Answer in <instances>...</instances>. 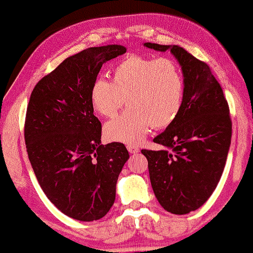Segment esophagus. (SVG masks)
<instances>
[{
	"label": "esophagus",
	"instance_id": "obj_1",
	"mask_svg": "<svg viewBox=\"0 0 253 253\" xmlns=\"http://www.w3.org/2000/svg\"><path fill=\"white\" fill-rule=\"evenodd\" d=\"M126 149H127V151L130 152V154H137V152L139 151V149L137 148V146H135V145H131V144L126 145Z\"/></svg>",
	"mask_w": 253,
	"mask_h": 253
}]
</instances>
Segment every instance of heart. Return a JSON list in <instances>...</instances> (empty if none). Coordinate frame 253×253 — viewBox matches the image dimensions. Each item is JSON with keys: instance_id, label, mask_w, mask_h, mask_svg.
Returning <instances> with one entry per match:
<instances>
[{"instance_id": "heart-1", "label": "heart", "mask_w": 253, "mask_h": 253, "mask_svg": "<svg viewBox=\"0 0 253 253\" xmlns=\"http://www.w3.org/2000/svg\"><path fill=\"white\" fill-rule=\"evenodd\" d=\"M185 83L182 70L168 57L129 55L112 69V81L99 77L91 86L92 107L103 117L112 118L123 108L126 110L104 126L110 141L139 144L151 127L169 126L179 115Z\"/></svg>"}]
</instances>
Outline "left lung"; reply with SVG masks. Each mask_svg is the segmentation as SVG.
Wrapping results in <instances>:
<instances>
[{
  "label": "left lung",
  "mask_w": 253,
  "mask_h": 253,
  "mask_svg": "<svg viewBox=\"0 0 253 253\" xmlns=\"http://www.w3.org/2000/svg\"><path fill=\"white\" fill-rule=\"evenodd\" d=\"M144 45L158 51L170 49L182 65V109L173 123L154 139L167 150L143 149L142 154L148 160L160 204L168 212L186 214L210 198L222 177L232 135L229 104L205 62L178 45Z\"/></svg>",
  "instance_id": "left-lung-1"
}]
</instances>
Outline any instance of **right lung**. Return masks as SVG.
I'll return each mask as SVG.
<instances>
[{"label":"right lung","mask_w":253,"mask_h":253,"mask_svg":"<svg viewBox=\"0 0 253 253\" xmlns=\"http://www.w3.org/2000/svg\"><path fill=\"white\" fill-rule=\"evenodd\" d=\"M126 51L112 44L70 56L39 81L28 103L24 141L36 178L61 212L82 222L108 213L129 158L122 143L99 144L90 96L102 65Z\"/></svg>","instance_id":"right-lung-1"}]
</instances>
